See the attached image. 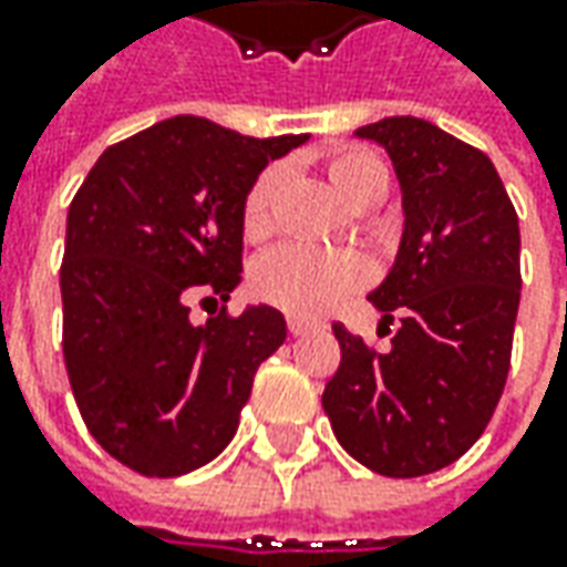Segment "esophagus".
<instances>
[{"mask_svg":"<svg viewBox=\"0 0 567 567\" xmlns=\"http://www.w3.org/2000/svg\"><path fill=\"white\" fill-rule=\"evenodd\" d=\"M287 328H290V334H293V338H302V334L316 331V321H309V318H299V316H290V318H287Z\"/></svg>","mask_w":567,"mask_h":567,"instance_id":"1","label":"esophagus"}]
</instances>
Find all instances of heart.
Segmentation results:
<instances>
[{
	"instance_id": "heart-1",
	"label": "heart",
	"mask_w": 567,
	"mask_h": 567,
	"mask_svg": "<svg viewBox=\"0 0 567 567\" xmlns=\"http://www.w3.org/2000/svg\"><path fill=\"white\" fill-rule=\"evenodd\" d=\"M328 173L334 186L362 205L375 192L388 188V173L379 157L360 147L331 154ZM284 186V166H265L243 198V233L246 239H265L274 229L277 195ZM369 261L360 251L316 249L306 243H284L265 251L251 268V293L274 309L299 318H318L369 284Z\"/></svg>"
}]
</instances>
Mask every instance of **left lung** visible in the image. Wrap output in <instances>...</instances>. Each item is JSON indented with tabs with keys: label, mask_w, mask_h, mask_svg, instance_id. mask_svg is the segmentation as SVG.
I'll return each mask as SVG.
<instances>
[{
	"label": "left lung",
	"mask_w": 567,
	"mask_h": 567,
	"mask_svg": "<svg viewBox=\"0 0 567 567\" xmlns=\"http://www.w3.org/2000/svg\"><path fill=\"white\" fill-rule=\"evenodd\" d=\"M357 135L379 142L401 179V251L369 293L381 328L398 331L379 353L334 324L340 365L321 406L350 457L406 480L454 464L489 425L512 365L520 229L480 147L416 116Z\"/></svg>",
	"instance_id": "obj_1"
}]
</instances>
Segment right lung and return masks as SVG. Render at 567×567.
Returning a JSON list of instances; mask_svg holds the SVG:
<instances>
[{"label":"right lung","instance_id":"right-lung-1","mask_svg":"<svg viewBox=\"0 0 567 567\" xmlns=\"http://www.w3.org/2000/svg\"><path fill=\"white\" fill-rule=\"evenodd\" d=\"M306 135L249 138L173 116L110 144L65 227L62 357L97 445L142 476H183L236 435L258 365L287 340L271 306L229 316L243 198ZM192 298L221 302L192 326Z\"/></svg>","mask_w":567,"mask_h":567}]
</instances>
